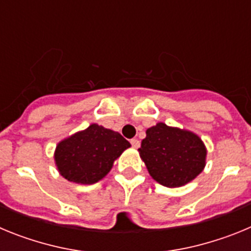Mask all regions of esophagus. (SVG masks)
<instances>
[{
  "label": "esophagus",
  "mask_w": 251,
  "mask_h": 251,
  "mask_svg": "<svg viewBox=\"0 0 251 251\" xmlns=\"http://www.w3.org/2000/svg\"><path fill=\"white\" fill-rule=\"evenodd\" d=\"M130 145H132V147L138 148L139 146H141V142H139L137 138H133V139H130Z\"/></svg>",
  "instance_id": "1"
}]
</instances>
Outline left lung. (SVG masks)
Wrapping results in <instances>:
<instances>
[{"mask_svg": "<svg viewBox=\"0 0 251 251\" xmlns=\"http://www.w3.org/2000/svg\"><path fill=\"white\" fill-rule=\"evenodd\" d=\"M138 148L153 179L166 187H179L205 167L206 148L195 133L157 123L148 128Z\"/></svg>", "mask_w": 251, "mask_h": 251, "instance_id": "obj_1", "label": "left lung"}]
</instances>
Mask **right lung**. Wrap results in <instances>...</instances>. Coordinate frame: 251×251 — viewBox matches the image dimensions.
Instances as JSON below:
<instances>
[{"label":"right lung","mask_w":251,"mask_h":251,"mask_svg":"<svg viewBox=\"0 0 251 251\" xmlns=\"http://www.w3.org/2000/svg\"><path fill=\"white\" fill-rule=\"evenodd\" d=\"M129 147V142L118 132L92 124L60 142L55 151V162L68 181L92 185L103 178L113 162Z\"/></svg>","instance_id":"right-lung-1"}]
</instances>
